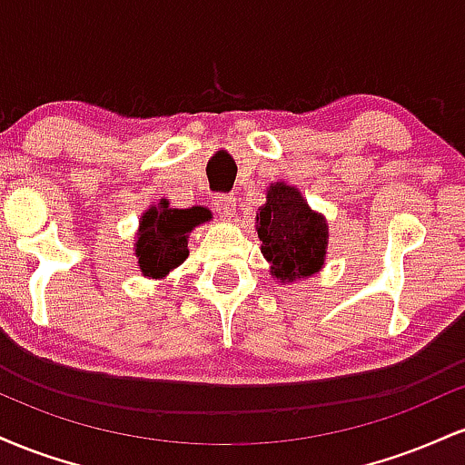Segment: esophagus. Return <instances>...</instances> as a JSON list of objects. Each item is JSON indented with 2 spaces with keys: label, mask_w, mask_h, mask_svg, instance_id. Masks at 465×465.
I'll list each match as a JSON object with an SVG mask.
<instances>
[{
  "label": "esophagus",
  "mask_w": 465,
  "mask_h": 465,
  "mask_svg": "<svg viewBox=\"0 0 465 465\" xmlns=\"http://www.w3.org/2000/svg\"><path fill=\"white\" fill-rule=\"evenodd\" d=\"M214 207L221 218H232L233 216V207H236V199L227 194H218L214 196Z\"/></svg>",
  "instance_id": "esophagus-1"
}]
</instances>
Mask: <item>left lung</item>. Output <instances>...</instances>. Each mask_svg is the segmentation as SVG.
<instances>
[{
  "label": "left lung",
  "mask_w": 465,
  "mask_h": 465,
  "mask_svg": "<svg viewBox=\"0 0 465 465\" xmlns=\"http://www.w3.org/2000/svg\"><path fill=\"white\" fill-rule=\"evenodd\" d=\"M255 229L262 240V255L271 262V275L282 284L314 275L323 266L328 223L292 185L280 181L266 190Z\"/></svg>",
  "instance_id": "8db88e82"
}]
</instances>
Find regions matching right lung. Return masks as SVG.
<instances>
[{
    "instance_id": "add662e5",
    "label": "right lung",
    "mask_w": 465,
    "mask_h": 465,
    "mask_svg": "<svg viewBox=\"0 0 465 465\" xmlns=\"http://www.w3.org/2000/svg\"><path fill=\"white\" fill-rule=\"evenodd\" d=\"M205 207L174 210L162 199L143 212L135 240V255L142 273L151 280H162L188 258V233L201 223L210 221Z\"/></svg>"
}]
</instances>
